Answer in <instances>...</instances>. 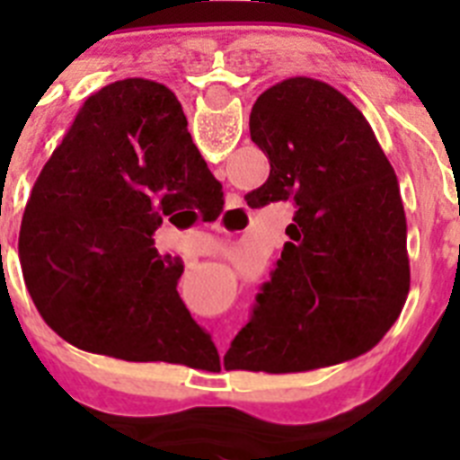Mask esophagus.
Returning <instances> with one entry per match:
<instances>
[{
    "instance_id": "esophagus-1",
    "label": "esophagus",
    "mask_w": 460,
    "mask_h": 460,
    "mask_svg": "<svg viewBox=\"0 0 460 460\" xmlns=\"http://www.w3.org/2000/svg\"><path fill=\"white\" fill-rule=\"evenodd\" d=\"M230 211H234V207H233V209H230ZM218 230H223V233H227V230H226V226H218Z\"/></svg>"
}]
</instances>
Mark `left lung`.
<instances>
[{"label": "left lung", "mask_w": 460, "mask_h": 460, "mask_svg": "<svg viewBox=\"0 0 460 460\" xmlns=\"http://www.w3.org/2000/svg\"><path fill=\"white\" fill-rule=\"evenodd\" d=\"M249 126L270 177L246 202L292 200L295 217L223 367L296 373L355 359L387 334L410 290L396 172L367 117L320 80L262 92Z\"/></svg>", "instance_id": "8db88e82"}]
</instances>
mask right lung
<instances>
[{"instance_id": "obj_1", "label": "right lung", "mask_w": 460, "mask_h": 460, "mask_svg": "<svg viewBox=\"0 0 460 460\" xmlns=\"http://www.w3.org/2000/svg\"><path fill=\"white\" fill-rule=\"evenodd\" d=\"M165 84L126 78L92 93L36 180L20 265L48 327L80 350L198 367L209 334L177 292L184 265L154 233L181 208L221 209V184Z\"/></svg>"}]
</instances>
